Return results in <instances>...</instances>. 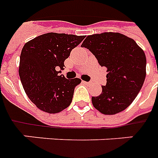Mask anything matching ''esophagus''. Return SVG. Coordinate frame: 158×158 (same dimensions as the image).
Instances as JSON below:
<instances>
[{"label": "esophagus", "instance_id": "esophagus-1", "mask_svg": "<svg viewBox=\"0 0 158 158\" xmlns=\"http://www.w3.org/2000/svg\"><path fill=\"white\" fill-rule=\"evenodd\" d=\"M82 82H83V83H84V84H86V85H90V84H91V82H90V81H82Z\"/></svg>", "mask_w": 158, "mask_h": 158}]
</instances>
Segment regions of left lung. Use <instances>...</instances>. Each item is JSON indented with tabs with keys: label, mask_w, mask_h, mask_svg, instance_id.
<instances>
[{
	"label": "left lung",
	"mask_w": 158,
	"mask_h": 158,
	"mask_svg": "<svg viewBox=\"0 0 158 158\" xmlns=\"http://www.w3.org/2000/svg\"><path fill=\"white\" fill-rule=\"evenodd\" d=\"M107 69L106 86L92 103L99 112L114 115L130 106L140 91L146 75L144 51L132 38L105 32L88 35L82 44Z\"/></svg>",
	"instance_id": "8db88e82"
}]
</instances>
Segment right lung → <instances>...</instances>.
<instances>
[{
  "instance_id": "add662e5",
  "label": "right lung",
  "mask_w": 158,
  "mask_h": 158,
  "mask_svg": "<svg viewBox=\"0 0 158 158\" xmlns=\"http://www.w3.org/2000/svg\"><path fill=\"white\" fill-rule=\"evenodd\" d=\"M84 35L47 33L26 42L21 51L20 80L29 99L37 108L54 114L70 106L81 79L59 75L64 62Z\"/></svg>"
}]
</instances>
